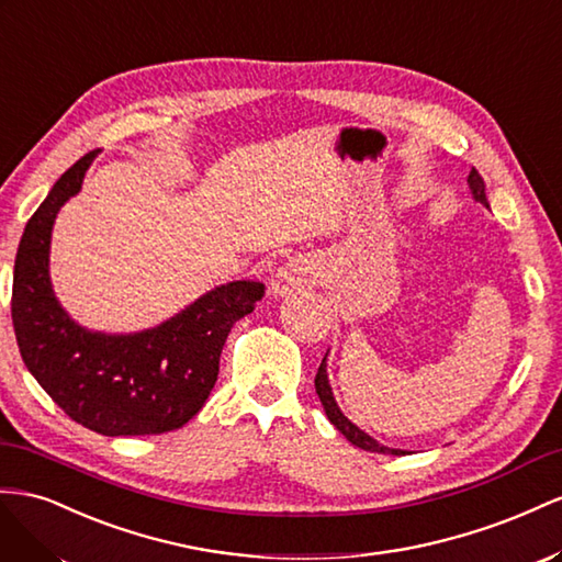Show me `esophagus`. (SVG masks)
Listing matches in <instances>:
<instances>
[{"instance_id":"esophagus-1","label":"esophagus","mask_w":562,"mask_h":562,"mask_svg":"<svg viewBox=\"0 0 562 562\" xmlns=\"http://www.w3.org/2000/svg\"><path fill=\"white\" fill-rule=\"evenodd\" d=\"M317 278V263L308 256H294L278 268L276 278H272V294L286 296V294H301L315 286Z\"/></svg>"}]
</instances>
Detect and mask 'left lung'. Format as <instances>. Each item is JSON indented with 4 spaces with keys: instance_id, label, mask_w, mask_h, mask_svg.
<instances>
[{
    "instance_id": "1",
    "label": "left lung",
    "mask_w": 562,
    "mask_h": 562,
    "mask_svg": "<svg viewBox=\"0 0 562 562\" xmlns=\"http://www.w3.org/2000/svg\"><path fill=\"white\" fill-rule=\"evenodd\" d=\"M469 188H471V192H473V200L480 202V204H485L487 210H490V202H487V195H485V181H483V176H480L475 169H471V173H469ZM315 391H317L319 403H323V407H325L327 419L344 432L348 442H352L356 447H360V450H367V452L395 454V457L407 454L405 450H393V447H386V445L376 442L372 436H367V432L360 430L356 424L348 422V416H344V412L339 409V405H336L331 386H329L327 356L323 358V362H319V370H317V374H315Z\"/></svg>"
}]
</instances>
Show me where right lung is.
I'll return each mask as SVG.
<instances>
[{
    "mask_svg": "<svg viewBox=\"0 0 562 562\" xmlns=\"http://www.w3.org/2000/svg\"><path fill=\"white\" fill-rule=\"evenodd\" d=\"M91 159H77L27 221L13 266L15 341L30 374L72 422L110 438L157 436L202 409L231 327L254 311L266 286L221 284L167 323L136 334L79 327L52 290L49 247L56 214L82 188Z\"/></svg>",
    "mask_w": 562,
    "mask_h": 562,
    "instance_id": "1",
    "label": "right lung"
}]
</instances>
